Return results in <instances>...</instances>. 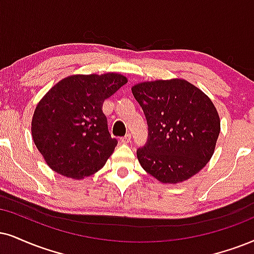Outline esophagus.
<instances>
[{
    "mask_svg": "<svg viewBox=\"0 0 254 254\" xmlns=\"http://www.w3.org/2000/svg\"><path fill=\"white\" fill-rule=\"evenodd\" d=\"M130 139H132V135H130V134H126V135L121 137L120 141H121V143H128L130 141Z\"/></svg>",
    "mask_w": 254,
    "mask_h": 254,
    "instance_id": "esophagus-1",
    "label": "esophagus"
}]
</instances>
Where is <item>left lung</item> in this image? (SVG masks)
I'll list each match as a JSON object with an SVG mask.
<instances>
[{
    "mask_svg": "<svg viewBox=\"0 0 254 254\" xmlns=\"http://www.w3.org/2000/svg\"><path fill=\"white\" fill-rule=\"evenodd\" d=\"M148 125L136 151L147 173L164 184L190 179L214 153L220 119L211 99L181 79L137 83L132 88Z\"/></svg>",
    "mask_w": 254,
    "mask_h": 254,
    "instance_id": "left-lung-1",
    "label": "left lung"
}]
</instances>
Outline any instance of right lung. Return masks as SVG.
<instances>
[{"label":"right lung","instance_id":"1","mask_svg":"<svg viewBox=\"0 0 254 254\" xmlns=\"http://www.w3.org/2000/svg\"><path fill=\"white\" fill-rule=\"evenodd\" d=\"M126 83L117 73L71 75L43 96L34 112L31 135L53 171L83 179L105 166L118 140L109 134L102 105Z\"/></svg>","mask_w":254,"mask_h":254}]
</instances>
